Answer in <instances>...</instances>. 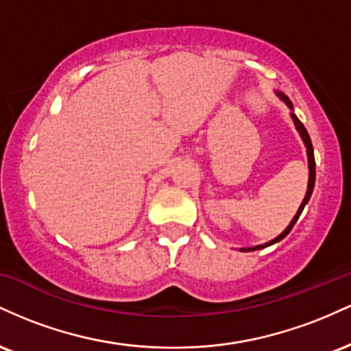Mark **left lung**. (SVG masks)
<instances>
[{
	"label": "left lung",
	"mask_w": 351,
	"mask_h": 351,
	"mask_svg": "<svg viewBox=\"0 0 351 351\" xmlns=\"http://www.w3.org/2000/svg\"><path fill=\"white\" fill-rule=\"evenodd\" d=\"M276 95L277 97H279L282 102L285 104V106H287L289 108H291V119L293 120V125H295V128H297V132H299V135H300V138H302V142H304V145H305V148H307V160H308V184H307V193H305V198H304V201H302V204L299 206V209H297V215L292 217V221L291 223H289V226L284 229V231L280 232L279 236L277 237H274L272 241H269V243H265V244H259V245H252V247H239V251L241 252H251V251H259V249H264V247H269V245H272V244H276V243H279V241H282L284 239L285 236L289 234V232L292 231V228H293V224L297 223V219H299V216L302 215V211H304V208H305V204L308 203V199H310V196H312V191H313V186H315V158H313V147H312V140H310V136H308V134H307V130H305V127H304V123L300 122L299 119H297V115L293 114V106H292V102H291V99L287 97V95L285 94H282V92H279V90H276Z\"/></svg>",
	"instance_id": "left-lung-1"
}]
</instances>
